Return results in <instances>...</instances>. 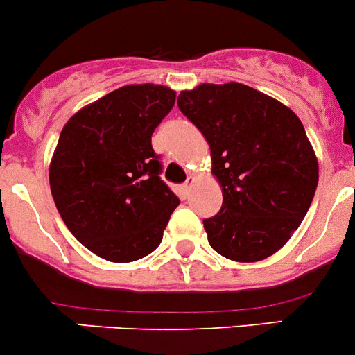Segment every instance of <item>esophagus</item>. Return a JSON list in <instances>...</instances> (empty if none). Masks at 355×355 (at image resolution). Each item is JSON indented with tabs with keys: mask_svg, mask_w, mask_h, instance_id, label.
I'll return each mask as SVG.
<instances>
[{
	"mask_svg": "<svg viewBox=\"0 0 355 355\" xmlns=\"http://www.w3.org/2000/svg\"><path fill=\"white\" fill-rule=\"evenodd\" d=\"M192 184H194V178L189 177V178H187V182H185V184H182V185H180V194H182V198H184V199H187L189 196H191Z\"/></svg>",
	"mask_w": 355,
	"mask_h": 355,
	"instance_id": "obj_1",
	"label": "esophagus"
}]
</instances>
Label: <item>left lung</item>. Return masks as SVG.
Returning <instances> with one entry per match:
<instances>
[{
    "instance_id": "1",
    "label": "left lung",
    "mask_w": 355,
    "mask_h": 355,
    "mask_svg": "<svg viewBox=\"0 0 355 355\" xmlns=\"http://www.w3.org/2000/svg\"><path fill=\"white\" fill-rule=\"evenodd\" d=\"M211 150L223 202L202 220L209 246L234 261H260L279 251L314 199L319 164L298 116L241 83L202 85L178 95Z\"/></svg>"
}]
</instances>
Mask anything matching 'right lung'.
Returning a JSON list of instances; mask_svg holds the SVG:
<instances>
[{"label":"right lung","instance_id":"obj_1","mask_svg":"<svg viewBox=\"0 0 355 355\" xmlns=\"http://www.w3.org/2000/svg\"><path fill=\"white\" fill-rule=\"evenodd\" d=\"M175 97L163 85H126L62 128L50 163L51 196L72 236L104 260L126 263L153 253L180 205L161 180L150 144Z\"/></svg>","mask_w":355,"mask_h":355}]
</instances>
